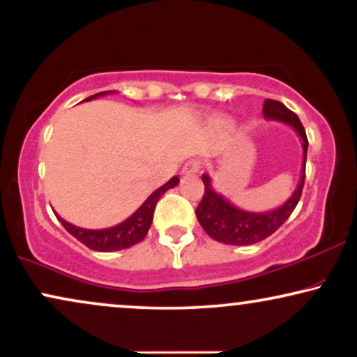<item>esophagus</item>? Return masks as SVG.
<instances>
[{"label":"esophagus","instance_id":"esophagus-1","mask_svg":"<svg viewBox=\"0 0 357 357\" xmlns=\"http://www.w3.org/2000/svg\"><path fill=\"white\" fill-rule=\"evenodd\" d=\"M199 169H202V165H199L198 160H190V162L183 165L182 174L183 175H193V174H198Z\"/></svg>","mask_w":357,"mask_h":357}]
</instances>
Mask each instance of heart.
Returning <instances> with one entry per match:
<instances>
[{
	"instance_id": "obj_1",
	"label": "heart",
	"mask_w": 357,
	"mask_h": 357,
	"mask_svg": "<svg viewBox=\"0 0 357 357\" xmlns=\"http://www.w3.org/2000/svg\"><path fill=\"white\" fill-rule=\"evenodd\" d=\"M218 125H219V126H227L229 121L224 120V119H219V120H218Z\"/></svg>"
}]
</instances>
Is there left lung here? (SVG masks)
Masks as SVG:
<instances>
[{
  "label": "left lung",
  "instance_id": "left-lung-1",
  "mask_svg": "<svg viewBox=\"0 0 357 357\" xmlns=\"http://www.w3.org/2000/svg\"><path fill=\"white\" fill-rule=\"evenodd\" d=\"M263 116L266 120L281 121V123L289 125L291 128L296 130L302 144V155H304L301 178L294 193L280 208L265 213H250L234 206L226 197L214 192L211 177L204 174L202 177L204 183V195L195 213H197L198 222L202 224L204 232L209 237H213L214 241L227 243V245H252V243L261 242L263 238L270 237L273 232H276L287 221V218L294 211V208L301 199L302 188H304L305 159L309 141H307L305 130L301 123L299 116L287 109L284 104L271 99H266L265 104H263Z\"/></svg>",
  "mask_w": 357,
  "mask_h": 357
}]
</instances>
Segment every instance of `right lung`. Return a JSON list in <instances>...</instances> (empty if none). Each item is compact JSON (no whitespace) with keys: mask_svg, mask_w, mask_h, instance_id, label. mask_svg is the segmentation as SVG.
Returning a JSON list of instances; mask_svg holds the SVG:
<instances>
[{"mask_svg":"<svg viewBox=\"0 0 357 357\" xmlns=\"http://www.w3.org/2000/svg\"><path fill=\"white\" fill-rule=\"evenodd\" d=\"M112 94V91L99 92V94L87 97L86 100L97 99L100 96ZM178 177H172L167 183H164L162 187H159L155 192H153L146 198V202L141 204V206L136 209V211L131 214L130 218H126L123 222L116 224V226L107 227V229H84L77 227L75 224L65 221V219L58 216V221H60L68 232L71 234L73 237H76L81 243H84L86 247H89L91 250L96 252H116L123 250V248H130L135 243L143 241L148 234L151 224H153V216L155 204H158L159 198L167 192V190L174 188L175 185H178Z\"/></svg>","mask_w":357,"mask_h":357,"instance_id":"right-lung-1","label":"right lung"}]
</instances>
